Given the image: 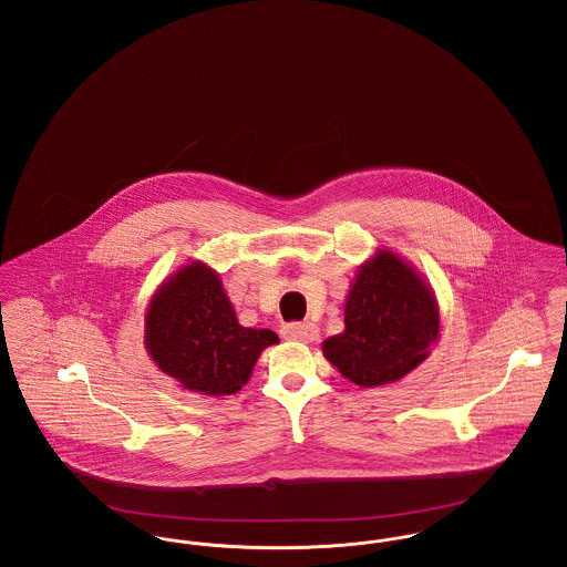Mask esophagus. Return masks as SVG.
Wrapping results in <instances>:
<instances>
[{"label": "esophagus", "mask_w": 567, "mask_h": 567, "mask_svg": "<svg viewBox=\"0 0 567 567\" xmlns=\"http://www.w3.org/2000/svg\"><path fill=\"white\" fill-rule=\"evenodd\" d=\"M317 336H319V329H317V324L308 323V321H303V323H287L282 327V338H287V340H296V342H312V340H317Z\"/></svg>", "instance_id": "obj_1"}]
</instances>
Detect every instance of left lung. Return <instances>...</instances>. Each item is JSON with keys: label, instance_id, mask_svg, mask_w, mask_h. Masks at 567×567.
Masks as SVG:
<instances>
[{"label": "left lung", "instance_id": "1", "mask_svg": "<svg viewBox=\"0 0 567 567\" xmlns=\"http://www.w3.org/2000/svg\"><path fill=\"white\" fill-rule=\"evenodd\" d=\"M344 323V333L323 342L327 361L359 386H380L405 377L430 354L440 315L425 282L384 250L359 271Z\"/></svg>", "mask_w": 567, "mask_h": 567}]
</instances>
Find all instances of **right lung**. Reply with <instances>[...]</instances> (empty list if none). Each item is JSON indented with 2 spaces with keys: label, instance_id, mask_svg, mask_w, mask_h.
I'll use <instances>...</instances> for the list:
<instances>
[{
  "label": "right lung",
  "instance_id": "add662e5",
  "mask_svg": "<svg viewBox=\"0 0 567 567\" xmlns=\"http://www.w3.org/2000/svg\"><path fill=\"white\" fill-rule=\"evenodd\" d=\"M278 342L270 329L238 323L215 271L193 264L151 301L146 347L185 389L231 395L243 389L261 351Z\"/></svg>",
  "mask_w": 567,
  "mask_h": 567
}]
</instances>
